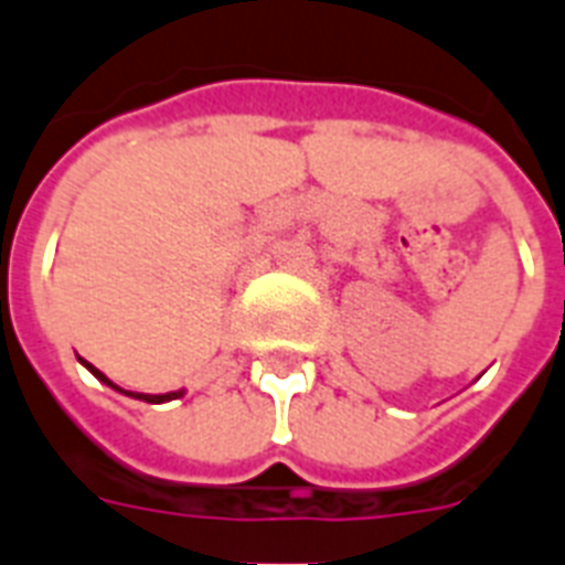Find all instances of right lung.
Returning <instances> with one entry per match:
<instances>
[{"mask_svg":"<svg viewBox=\"0 0 565 565\" xmlns=\"http://www.w3.org/2000/svg\"><path fill=\"white\" fill-rule=\"evenodd\" d=\"M86 366L92 369V372H95L97 379L106 381V384H109V387H116V384H113V381L106 379L104 372H97V369L92 366V363H86ZM116 390H118V387H116ZM127 396H134V398H146V402H169V398H178V396H181V390H178V393H163V396H146V393H127Z\"/></svg>","mask_w":565,"mask_h":565,"instance_id":"add662e5","label":"right lung"}]
</instances>
